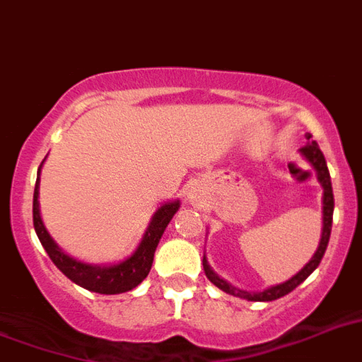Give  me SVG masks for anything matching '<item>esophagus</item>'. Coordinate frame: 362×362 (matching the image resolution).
<instances>
[{"label":"esophagus","mask_w":362,"mask_h":362,"mask_svg":"<svg viewBox=\"0 0 362 362\" xmlns=\"http://www.w3.org/2000/svg\"><path fill=\"white\" fill-rule=\"evenodd\" d=\"M191 201H197V193H189Z\"/></svg>","instance_id":"esophagus-1"}]
</instances>
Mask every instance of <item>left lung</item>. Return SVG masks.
<instances>
[{"label":"left lung","instance_id":"obj_1","mask_svg":"<svg viewBox=\"0 0 362 362\" xmlns=\"http://www.w3.org/2000/svg\"><path fill=\"white\" fill-rule=\"evenodd\" d=\"M301 156L305 160L314 167L316 176H318V182L324 187V228H322V240H320V245L314 252V257L305 264V267L299 273H296L292 279H288L286 283H281L277 286H269L264 292H245V290H238L232 284H228L227 281H223L219 275H217L214 269L208 264L206 257L202 258V266H204V273L206 277L210 279V283L216 284L217 288H221L223 292L230 293V296H236V298H243L247 301H273V299H279L290 293L293 288H298L299 284L303 283L305 279L310 275V273L320 266L322 258L325 255V249H327L329 236H331V225H333V208H334V199H333V187H331V176H329L327 163H325V158L320 151V146L316 141H313V135L307 134V145L299 148Z\"/></svg>","mask_w":362,"mask_h":362}]
</instances>
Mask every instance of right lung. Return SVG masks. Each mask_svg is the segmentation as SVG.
<instances>
[{
  "label": "right lung",
  "mask_w": 362,
  "mask_h": 362,
  "mask_svg": "<svg viewBox=\"0 0 362 362\" xmlns=\"http://www.w3.org/2000/svg\"><path fill=\"white\" fill-rule=\"evenodd\" d=\"M40 167H42V163H40ZM40 167H38L37 184H35L33 193V225L38 240H40L42 247L48 252V257L52 258V262L72 283L79 284L85 290H90V292L96 293H105V296L128 292V290H134L137 284L143 283V279L151 272L154 252L161 240V234H163V230L167 228L173 216L180 208V201L165 202L163 206L156 210L151 225H148L145 236L141 240L139 247L135 249L132 257H128L126 260H122L119 264H111V266H93V264L79 262L76 258L69 257L52 240V236H49L46 227H44L42 217H40V208H38V178H40Z\"/></svg>",
  "instance_id": "add662e5"
}]
</instances>
